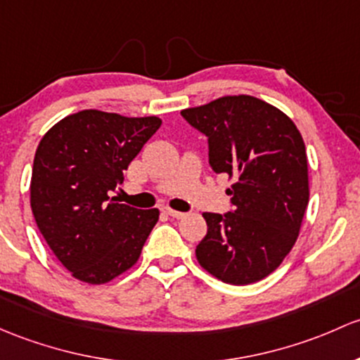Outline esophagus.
Segmentation results:
<instances>
[{
  "instance_id": "34e87169",
  "label": "esophagus",
  "mask_w": 360,
  "mask_h": 360,
  "mask_svg": "<svg viewBox=\"0 0 360 360\" xmlns=\"http://www.w3.org/2000/svg\"><path fill=\"white\" fill-rule=\"evenodd\" d=\"M162 212H164V214H167L169 217H172V219H181V217H184L183 212L172 210V209H169V207H164V209H162Z\"/></svg>"
}]
</instances>
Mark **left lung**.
<instances>
[{
  "label": "left lung",
  "mask_w": 360,
  "mask_h": 360,
  "mask_svg": "<svg viewBox=\"0 0 360 360\" xmlns=\"http://www.w3.org/2000/svg\"><path fill=\"white\" fill-rule=\"evenodd\" d=\"M207 136L214 172L234 176L226 214L205 212L200 266L229 285H250L279 267L298 238L309 203L305 145L297 126L259 98L224 96L186 108Z\"/></svg>",
  "instance_id": "left-lung-1"
}]
</instances>
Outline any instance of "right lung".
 <instances>
[{"mask_svg":"<svg viewBox=\"0 0 360 360\" xmlns=\"http://www.w3.org/2000/svg\"><path fill=\"white\" fill-rule=\"evenodd\" d=\"M160 124L158 117L82 110L41 139L30 207L43 238L74 278L101 285L139 259L158 210L117 203L110 191Z\"/></svg>","mask_w":360,"mask_h":360,"instance_id":"add662e5","label":"right lung"}]
</instances>
